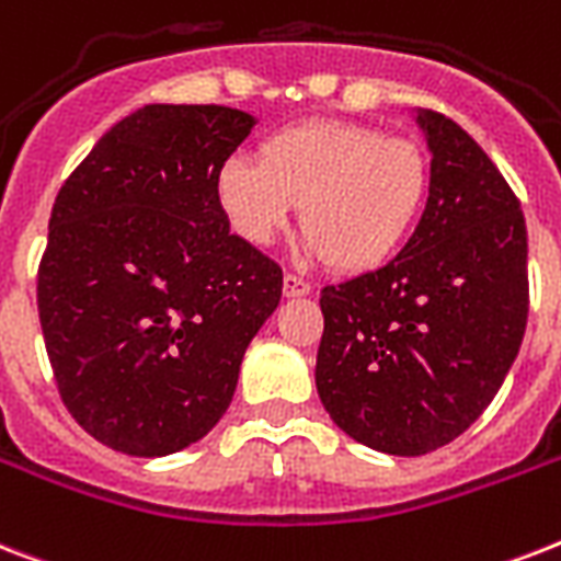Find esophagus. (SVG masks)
Wrapping results in <instances>:
<instances>
[{"label": "esophagus", "mask_w": 561, "mask_h": 561, "mask_svg": "<svg viewBox=\"0 0 561 561\" xmlns=\"http://www.w3.org/2000/svg\"><path fill=\"white\" fill-rule=\"evenodd\" d=\"M282 290H285V296H308L311 294V282H305L302 276H296V273H285Z\"/></svg>", "instance_id": "obj_1"}]
</instances>
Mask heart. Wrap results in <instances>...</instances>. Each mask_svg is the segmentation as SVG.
Segmentation results:
<instances>
[{
    "mask_svg": "<svg viewBox=\"0 0 561 561\" xmlns=\"http://www.w3.org/2000/svg\"><path fill=\"white\" fill-rule=\"evenodd\" d=\"M218 204L253 248H267L299 207L305 250L336 271L386 265L409 239L430 193V158L409 138L363 123L311 121L262 144L259 161L230 154Z\"/></svg>",
    "mask_w": 561,
    "mask_h": 561,
    "instance_id": "b5f03b06",
    "label": "heart"
}]
</instances>
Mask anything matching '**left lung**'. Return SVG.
I'll list each match as a JSON object with an SVG mask.
<instances>
[{
	"label": "left lung",
	"mask_w": 561,
	"mask_h": 561,
	"mask_svg": "<svg viewBox=\"0 0 561 561\" xmlns=\"http://www.w3.org/2000/svg\"><path fill=\"white\" fill-rule=\"evenodd\" d=\"M432 152L421 225L389 265L320 296L317 391L377 453L426 455L481 417L527 328V227L486 152L440 112H417Z\"/></svg>",
	"instance_id": "1"
}]
</instances>
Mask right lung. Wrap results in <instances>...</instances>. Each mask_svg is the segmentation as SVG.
I'll return each instance as SVG.
<instances>
[{"label": "right lung", "instance_id": "add662e5", "mask_svg": "<svg viewBox=\"0 0 561 561\" xmlns=\"http://www.w3.org/2000/svg\"><path fill=\"white\" fill-rule=\"evenodd\" d=\"M256 117L154 103L59 186L36 308L59 398L117 453L158 458L227 412L282 267L230 233L218 170Z\"/></svg>", "mask_w": 561, "mask_h": 561}]
</instances>
